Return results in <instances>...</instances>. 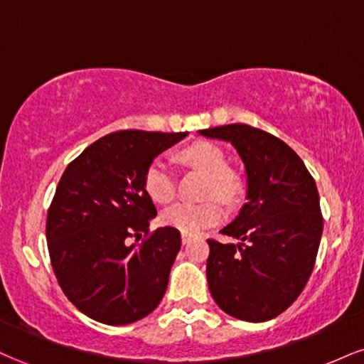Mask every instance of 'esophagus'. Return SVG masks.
Segmentation results:
<instances>
[{"instance_id":"esophagus-1","label":"esophagus","mask_w":364,"mask_h":364,"mask_svg":"<svg viewBox=\"0 0 364 364\" xmlns=\"http://www.w3.org/2000/svg\"><path fill=\"white\" fill-rule=\"evenodd\" d=\"M195 235H190V232H181V241L183 245H188L191 240H193Z\"/></svg>"}]
</instances>
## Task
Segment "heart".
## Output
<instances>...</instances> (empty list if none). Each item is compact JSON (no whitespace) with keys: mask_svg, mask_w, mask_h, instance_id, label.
I'll list each match as a JSON object with an SVG mask.
<instances>
[{"mask_svg":"<svg viewBox=\"0 0 364 364\" xmlns=\"http://www.w3.org/2000/svg\"><path fill=\"white\" fill-rule=\"evenodd\" d=\"M178 159L185 166H190L207 176V183L203 186V196L208 198L200 203H176L161 215L162 224L168 228L176 229L179 232H196L203 231L224 219L225 207L223 200L235 198L237 193V179L235 174L228 171L223 150L208 141H195L178 152ZM144 188L149 198L156 203H169L176 193V181L171 166L162 159H156L150 162L145 171ZM212 194H219L212 197Z\"/></svg>","mask_w":364,"mask_h":364,"instance_id":"1","label":"heart"}]
</instances>
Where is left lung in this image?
<instances>
[{
  "label": "left lung",
  "instance_id": "obj_1",
  "mask_svg": "<svg viewBox=\"0 0 364 364\" xmlns=\"http://www.w3.org/2000/svg\"><path fill=\"white\" fill-rule=\"evenodd\" d=\"M229 141L246 173V203L220 229L240 243L208 240L207 281L219 308L237 320H272L310 279L323 229L315 179L289 145L248 124L200 129Z\"/></svg>",
  "mask_w": 364,
  "mask_h": 364
}]
</instances>
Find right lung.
<instances>
[{"mask_svg":"<svg viewBox=\"0 0 364 364\" xmlns=\"http://www.w3.org/2000/svg\"><path fill=\"white\" fill-rule=\"evenodd\" d=\"M188 135L127 129L102 136L70 162L48 212L51 265L66 298L89 318L128 325L152 313L168 289L181 248L173 228H159L144 176L159 154Z\"/></svg>","mask_w":364,"mask_h":364,"instance_id":"right-lung-1","label":"right lung"}]
</instances>
